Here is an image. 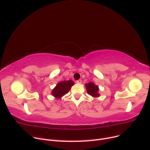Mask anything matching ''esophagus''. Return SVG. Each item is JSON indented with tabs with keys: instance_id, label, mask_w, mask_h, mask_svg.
<instances>
[{
	"instance_id": "34e87169",
	"label": "esophagus",
	"mask_w": 150,
	"mask_h": 150,
	"mask_svg": "<svg viewBox=\"0 0 150 150\" xmlns=\"http://www.w3.org/2000/svg\"><path fill=\"white\" fill-rule=\"evenodd\" d=\"M76 83L77 84H81V83H82V81H81V79H79L78 81H76Z\"/></svg>"
}]
</instances>
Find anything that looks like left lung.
Listing matches in <instances>:
<instances>
[{
	"label": "left lung",
	"mask_w": 150,
	"mask_h": 150,
	"mask_svg": "<svg viewBox=\"0 0 150 150\" xmlns=\"http://www.w3.org/2000/svg\"><path fill=\"white\" fill-rule=\"evenodd\" d=\"M87 93L90 96L93 98H98L100 94L99 93V87L98 86L95 84L94 83L90 82L89 83H86L85 84Z\"/></svg>",
	"instance_id": "left-lung-1"
}]
</instances>
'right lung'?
Returning <instances> with one entry per match:
<instances>
[{
	"label": "right lung",
	"mask_w": 150,
	"mask_h": 150,
	"mask_svg": "<svg viewBox=\"0 0 150 150\" xmlns=\"http://www.w3.org/2000/svg\"><path fill=\"white\" fill-rule=\"evenodd\" d=\"M74 84V82L72 80L61 81L57 84L56 87L52 89L51 94L56 98H61L69 91Z\"/></svg>",
	"instance_id": "add662e5"
}]
</instances>
